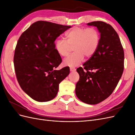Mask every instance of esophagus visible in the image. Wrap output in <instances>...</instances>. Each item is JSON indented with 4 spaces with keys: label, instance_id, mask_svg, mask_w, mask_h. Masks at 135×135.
Instances as JSON below:
<instances>
[{
    "label": "esophagus",
    "instance_id": "obj_1",
    "mask_svg": "<svg viewBox=\"0 0 135 135\" xmlns=\"http://www.w3.org/2000/svg\"><path fill=\"white\" fill-rule=\"evenodd\" d=\"M70 71H76V69L74 68H70Z\"/></svg>",
    "mask_w": 135,
    "mask_h": 135
}]
</instances>
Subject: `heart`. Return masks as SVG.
<instances>
[{
  "label": "heart",
  "mask_w": 135,
  "mask_h": 135,
  "mask_svg": "<svg viewBox=\"0 0 135 135\" xmlns=\"http://www.w3.org/2000/svg\"><path fill=\"white\" fill-rule=\"evenodd\" d=\"M67 40L59 39L56 41L55 48L58 54L63 57L67 56L71 48L74 47V52L63 61L64 65L75 67L83 61L84 57L91 58L99 47L100 35L95 27L75 26L66 33Z\"/></svg>",
  "instance_id": "1"
}]
</instances>
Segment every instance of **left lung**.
I'll use <instances>...</instances> for the list:
<instances>
[{
	"label": "left lung",
	"mask_w": 135,
	"mask_h": 135,
	"mask_svg": "<svg viewBox=\"0 0 135 135\" xmlns=\"http://www.w3.org/2000/svg\"><path fill=\"white\" fill-rule=\"evenodd\" d=\"M87 25L97 27L100 43L83 68L76 69L79 80L75 93L83 103L95 105L107 99L117 87L124 70V54L119 36L111 25L100 21Z\"/></svg>",
	"instance_id": "1"
}]
</instances>
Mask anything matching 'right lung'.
I'll list each match as a JSON object with an SVG mask.
<instances>
[{
	"mask_svg": "<svg viewBox=\"0 0 135 135\" xmlns=\"http://www.w3.org/2000/svg\"><path fill=\"white\" fill-rule=\"evenodd\" d=\"M70 27L38 21L32 23L18 40L13 58L16 77L22 90L36 101L54 99L60 83L70 73L68 67L55 69L62 62L55 41Z\"/></svg>",
	"mask_w": 135,
	"mask_h": 135,
	"instance_id": "obj_1",
	"label": "right lung"
}]
</instances>
